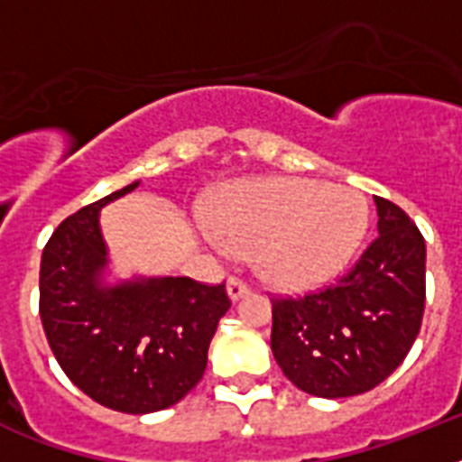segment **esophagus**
<instances>
[{"label": "esophagus", "instance_id": "esophagus-1", "mask_svg": "<svg viewBox=\"0 0 462 462\" xmlns=\"http://www.w3.org/2000/svg\"><path fill=\"white\" fill-rule=\"evenodd\" d=\"M246 292H249V285H246L242 278H237V275L227 278V295H230V300H239V297H245Z\"/></svg>", "mask_w": 462, "mask_h": 462}]
</instances>
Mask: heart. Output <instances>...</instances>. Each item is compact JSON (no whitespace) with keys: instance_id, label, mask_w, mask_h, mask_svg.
Returning a JSON list of instances; mask_svg holds the SVG:
<instances>
[{"instance_id":"heart-1","label":"heart","mask_w":462,"mask_h":462,"mask_svg":"<svg viewBox=\"0 0 462 462\" xmlns=\"http://www.w3.org/2000/svg\"><path fill=\"white\" fill-rule=\"evenodd\" d=\"M213 225L235 252H256L268 282L302 290L350 263L369 227V206L347 187L297 177L256 180L217 201Z\"/></svg>"}]
</instances>
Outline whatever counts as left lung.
<instances>
[{
  "instance_id": "8db88e82",
  "label": "left lung",
  "mask_w": 462,
  "mask_h": 462,
  "mask_svg": "<svg viewBox=\"0 0 462 462\" xmlns=\"http://www.w3.org/2000/svg\"><path fill=\"white\" fill-rule=\"evenodd\" d=\"M379 237L336 285L275 297L271 350L300 391L350 398L372 391L408 357L424 314L422 232L401 206L374 196Z\"/></svg>"
}]
</instances>
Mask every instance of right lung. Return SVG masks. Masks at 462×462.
<instances>
[{
	"label": "right lung",
	"mask_w": 462,
	"mask_h": 462,
	"mask_svg": "<svg viewBox=\"0 0 462 462\" xmlns=\"http://www.w3.org/2000/svg\"><path fill=\"white\" fill-rule=\"evenodd\" d=\"M134 181L61 220L40 261V319L74 386L105 408L146 415L180 402L201 381L225 282L134 278L105 285L107 249L97 213Z\"/></svg>",
	"instance_id": "obj_1"
}]
</instances>
